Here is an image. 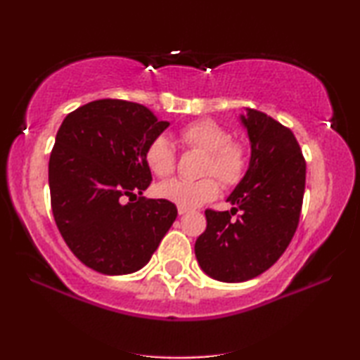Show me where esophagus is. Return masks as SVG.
Here are the masks:
<instances>
[{
    "instance_id": "34e87169",
    "label": "esophagus",
    "mask_w": 360,
    "mask_h": 360,
    "mask_svg": "<svg viewBox=\"0 0 360 360\" xmlns=\"http://www.w3.org/2000/svg\"><path fill=\"white\" fill-rule=\"evenodd\" d=\"M188 211H186V209H184V207H179V214L180 215H184V214H186Z\"/></svg>"
}]
</instances>
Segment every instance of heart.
Returning <instances> with one entry per match:
<instances>
[{"label": "heart", "mask_w": 360, "mask_h": 360, "mask_svg": "<svg viewBox=\"0 0 360 360\" xmlns=\"http://www.w3.org/2000/svg\"><path fill=\"white\" fill-rule=\"evenodd\" d=\"M186 146L206 153L202 161V175H214L226 186L241 180L248 165V154L243 143L230 140V134L211 119L195 120L180 130ZM145 161L149 170L158 176H167L175 169V151L165 135L154 136L145 149ZM156 195L184 209L202 206L219 195V184L212 176L201 180L172 179L158 185Z\"/></svg>", "instance_id": "heart-1"}]
</instances>
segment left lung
I'll return each mask as SVG.
<instances>
[{
    "label": "left lung",
    "instance_id": "8db88e82",
    "mask_svg": "<svg viewBox=\"0 0 360 360\" xmlns=\"http://www.w3.org/2000/svg\"><path fill=\"white\" fill-rule=\"evenodd\" d=\"M240 119L251 143L250 167L226 198L230 211L207 209L195 245L201 269L225 283L251 280L278 261L300 224L306 186V161L292 131L256 109Z\"/></svg>",
    "mask_w": 360,
    "mask_h": 360
}]
</instances>
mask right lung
<instances>
[{"label": "right lung", "mask_w": 360, "mask_h": 360, "mask_svg": "<svg viewBox=\"0 0 360 360\" xmlns=\"http://www.w3.org/2000/svg\"><path fill=\"white\" fill-rule=\"evenodd\" d=\"M167 127L124 99L91 101L60 124L48 165L51 209L65 245L86 267L134 274L172 226L174 202L141 196L153 180L145 149Z\"/></svg>", "instance_id": "right-lung-1"}]
</instances>
